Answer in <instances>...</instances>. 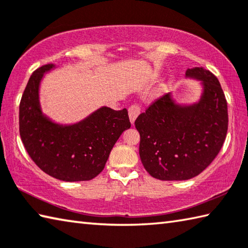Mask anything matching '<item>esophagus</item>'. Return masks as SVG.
I'll return each mask as SVG.
<instances>
[{
	"mask_svg": "<svg viewBox=\"0 0 248 248\" xmlns=\"http://www.w3.org/2000/svg\"><path fill=\"white\" fill-rule=\"evenodd\" d=\"M140 112H141V107H140V105L132 104L129 107V118L132 124H134V121H136L137 117L140 115Z\"/></svg>",
	"mask_w": 248,
	"mask_h": 248,
	"instance_id": "34e87169",
	"label": "esophagus"
}]
</instances>
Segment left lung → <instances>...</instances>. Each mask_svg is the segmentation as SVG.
Instances as JSON below:
<instances>
[{
  "label": "left lung",
  "mask_w": 248,
  "mask_h": 248,
  "mask_svg": "<svg viewBox=\"0 0 248 248\" xmlns=\"http://www.w3.org/2000/svg\"><path fill=\"white\" fill-rule=\"evenodd\" d=\"M186 77L202 81L204 91L199 103L180 106L167 93L134 123L144 168L165 181L199 175L213 163L227 137L228 104L218 79L202 67L187 69Z\"/></svg>",
  "instance_id": "left-lung-1"
}]
</instances>
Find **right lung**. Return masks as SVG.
Segmentation results:
<instances>
[{
  "mask_svg": "<svg viewBox=\"0 0 248 248\" xmlns=\"http://www.w3.org/2000/svg\"><path fill=\"white\" fill-rule=\"evenodd\" d=\"M53 64L33 71L19 104L21 141L34 164L62 181H88L104 169L124 130L131 127L128 110L101 107L78 124L62 125L44 116L40 108L39 85Z\"/></svg>",
  "mask_w": 248,
  "mask_h": 248,
  "instance_id": "right-lung-1",
  "label": "right lung"
}]
</instances>
